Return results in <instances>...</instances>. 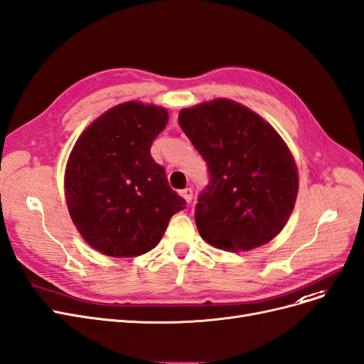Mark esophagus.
Segmentation results:
<instances>
[{
    "instance_id": "34e87169",
    "label": "esophagus",
    "mask_w": 364,
    "mask_h": 364,
    "mask_svg": "<svg viewBox=\"0 0 364 364\" xmlns=\"http://www.w3.org/2000/svg\"><path fill=\"white\" fill-rule=\"evenodd\" d=\"M181 196L183 197V200L188 205L193 202V190H191V188H185L183 191H181Z\"/></svg>"
}]
</instances>
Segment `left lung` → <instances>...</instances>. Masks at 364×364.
Segmentation results:
<instances>
[{
	"instance_id": "left-lung-1",
	"label": "left lung",
	"mask_w": 364,
	"mask_h": 364,
	"mask_svg": "<svg viewBox=\"0 0 364 364\" xmlns=\"http://www.w3.org/2000/svg\"><path fill=\"white\" fill-rule=\"evenodd\" d=\"M178 120L209 168L196 209L200 236L235 253L268 244L283 230L298 196V168L280 134L225 97L182 108Z\"/></svg>"
}]
</instances>
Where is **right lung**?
<instances>
[{
    "label": "right lung",
    "mask_w": 364,
    "mask_h": 364,
    "mask_svg": "<svg viewBox=\"0 0 364 364\" xmlns=\"http://www.w3.org/2000/svg\"><path fill=\"white\" fill-rule=\"evenodd\" d=\"M167 122L164 107L123 102L93 120L72 149L65 170L69 215L82 240L102 255L150 252L185 208L150 156Z\"/></svg>",
    "instance_id": "right-lung-1"
}]
</instances>
